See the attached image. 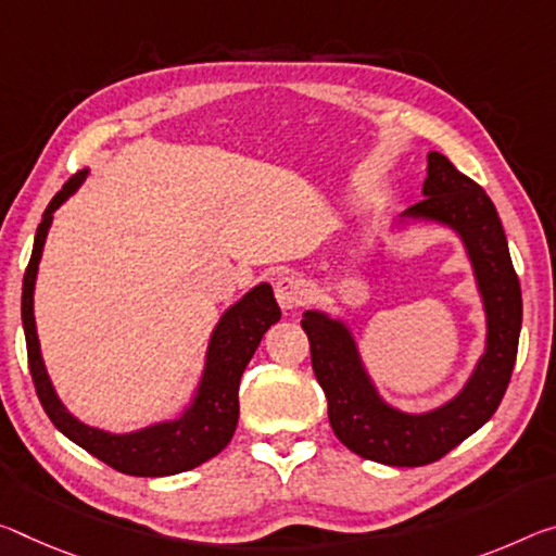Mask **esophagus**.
<instances>
[{
  "label": "esophagus",
  "mask_w": 556,
  "mask_h": 556,
  "mask_svg": "<svg viewBox=\"0 0 556 556\" xmlns=\"http://www.w3.org/2000/svg\"><path fill=\"white\" fill-rule=\"evenodd\" d=\"M275 296L279 306L285 312H294L299 306L304 304V296H306V289H304V281L294 277V275H285L277 279L275 285Z\"/></svg>",
  "instance_id": "34e87169"
}]
</instances>
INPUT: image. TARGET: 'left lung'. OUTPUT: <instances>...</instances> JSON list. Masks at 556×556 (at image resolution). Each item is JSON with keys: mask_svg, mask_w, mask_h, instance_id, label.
<instances>
[{"mask_svg": "<svg viewBox=\"0 0 556 556\" xmlns=\"http://www.w3.org/2000/svg\"><path fill=\"white\" fill-rule=\"evenodd\" d=\"M418 223L445 227L460 240L484 312V349L453 399L422 413L401 410L378 391L346 319L324 309H306L302 319L333 433L351 453L395 468L440 460L492 418L522 329V292L497 210L478 182L435 151L428 153L422 200L401 215L399 230Z\"/></svg>", "mask_w": 556, "mask_h": 556, "instance_id": "obj_1", "label": "left lung"}]
</instances>
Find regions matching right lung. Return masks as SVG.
<instances>
[{"label":"right lung","instance_id":"add662e5","mask_svg":"<svg viewBox=\"0 0 556 556\" xmlns=\"http://www.w3.org/2000/svg\"><path fill=\"white\" fill-rule=\"evenodd\" d=\"M86 175L88 167L76 173L49 202L37 227V237H34L29 267L24 271L22 324L37 395L61 433L74 440L78 447H84L86 453L99 457L101 463L111 465L113 470L136 475V478H165V475L192 470L215 457L235 435L237 418H240V378L262 337L281 316L275 292L267 281H262L242 299H237L232 306H227L207 339L205 361H202L195 389L173 418L148 422L128 433H111V430L78 420L59 399L47 364H43L37 319H34V289H37L39 262L51 223H54V213L81 188Z\"/></svg>","mask_w":556,"mask_h":556}]
</instances>
